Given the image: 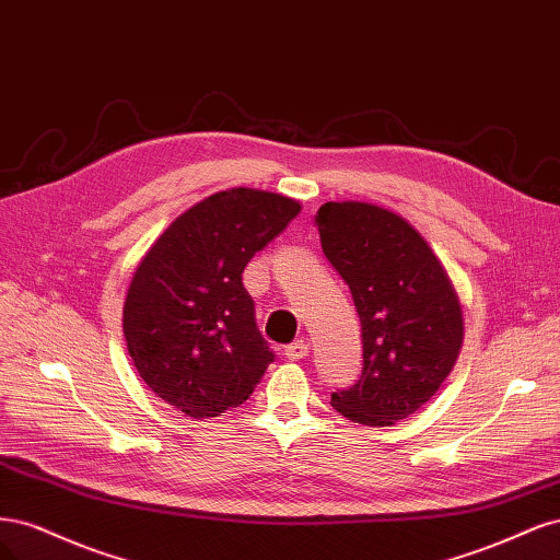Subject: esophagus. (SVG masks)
<instances>
[{
  "label": "esophagus",
  "mask_w": 560,
  "mask_h": 560,
  "mask_svg": "<svg viewBox=\"0 0 560 560\" xmlns=\"http://www.w3.org/2000/svg\"><path fill=\"white\" fill-rule=\"evenodd\" d=\"M283 355H285L288 360H302V358H306V355H310V341H306V339L293 341L291 347L283 349Z\"/></svg>",
  "instance_id": "obj_1"
}]
</instances>
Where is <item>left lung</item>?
I'll list each match as a JSON object with an SVG mask.
<instances>
[{"label": "left lung", "mask_w": 560, "mask_h": 560, "mask_svg": "<svg viewBox=\"0 0 560 560\" xmlns=\"http://www.w3.org/2000/svg\"><path fill=\"white\" fill-rule=\"evenodd\" d=\"M320 248L349 283L363 326V374L332 407L384 428L419 411L454 370L463 306L442 260L400 213L372 202H326Z\"/></svg>", "instance_id": "left-lung-1"}]
</instances>
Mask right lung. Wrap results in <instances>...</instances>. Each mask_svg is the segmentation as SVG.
<instances>
[{
	"instance_id": "1",
	"label": "right lung",
	"mask_w": 560,
	"mask_h": 560,
	"mask_svg": "<svg viewBox=\"0 0 560 560\" xmlns=\"http://www.w3.org/2000/svg\"><path fill=\"white\" fill-rule=\"evenodd\" d=\"M300 209L258 188L213 192L137 265L122 304L125 341L139 376L176 411L221 417L248 400L272 363L242 272Z\"/></svg>"
}]
</instances>
